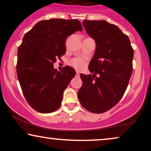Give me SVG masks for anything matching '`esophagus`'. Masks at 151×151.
<instances>
[{"instance_id":"1","label":"esophagus","mask_w":151,"mask_h":151,"mask_svg":"<svg viewBox=\"0 0 151 151\" xmlns=\"http://www.w3.org/2000/svg\"><path fill=\"white\" fill-rule=\"evenodd\" d=\"M76 77H79V76H80V73H78V72H76Z\"/></svg>"}]
</instances>
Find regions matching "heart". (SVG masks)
Masks as SVG:
<instances>
[{"label": "heart", "mask_w": 151, "mask_h": 151, "mask_svg": "<svg viewBox=\"0 0 151 151\" xmlns=\"http://www.w3.org/2000/svg\"><path fill=\"white\" fill-rule=\"evenodd\" d=\"M69 65L77 71H82L86 65V61L81 58H75L71 60Z\"/></svg>", "instance_id": "1"}]
</instances>
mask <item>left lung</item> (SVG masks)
Wrapping results in <instances>:
<instances>
[{
	"instance_id": "left-lung-1",
	"label": "left lung",
	"mask_w": 151,
	"mask_h": 151,
	"mask_svg": "<svg viewBox=\"0 0 151 151\" xmlns=\"http://www.w3.org/2000/svg\"><path fill=\"white\" fill-rule=\"evenodd\" d=\"M83 25L97 47L88 65L93 75L80 74L82 85L78 96L86 110L102 113L116 105L127 90L133 71V49L127 35L115 24L84 20Z\"/></svg>"
}]
</instances>
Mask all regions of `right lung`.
I'll return each instance as SVG.
<instances>
[{"mask_svg":"<svg viewBox=\"0 0 151 151\" xmlns=\"http://www.w3.org/2000/svg\"><path fill=\"white\" fill-rule=\"evenodd\" d=\"M77 31H82L78 20H41L26 33L18 47V81L27 102L38 112L51 113L60 106L76 71L69 66L58 71L53 64L65 55L66 39Z\"/></svg>","mask_w":151,"mask_h":151,"instance_id":"1","label":"right lung"}]
</instances>
